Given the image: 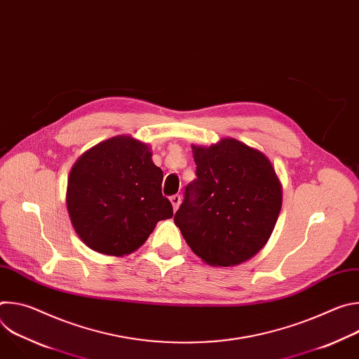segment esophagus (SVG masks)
Here are the masks:
<instances>
[{"label": "esophagus", "instance_id": "34e87169", "mask_svg": "<svg viewBox=\"0 0 359 359\" xmlns=\"http://www.w3.org/2000/svg\"><path fill=\"white\" fill-rule=\"evenodd\" d=\"M170 201H172L173 210L176 212L179 209V206H180V203H182V197L179 194H173V196H170Z\"/></svg>", "mask_w": 359, "mask_h": 359}]
</instances>
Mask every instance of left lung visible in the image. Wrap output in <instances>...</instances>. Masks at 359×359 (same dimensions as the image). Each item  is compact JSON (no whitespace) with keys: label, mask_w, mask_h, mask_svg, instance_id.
I'll return each instance as SVG.
<instances>
[{"label":"left lung","mask_w":359,"mask_h":359,"mask_svg":"<svg viewBox=\"0 0 359 359\" xmlns=\"http://www.w3.org/2000/svg\"><path fill=\"white\" fill-rule=\"evenodd\" d=\"M196 176L175 215L193 252L210 266H237L254 257L277 223L283 190L269 158L224 137L191 146Z\"/></svg>","instance_id":"obj_1"}]
</instances>
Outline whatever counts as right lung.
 <instances>
[{
	"label": "right lung",
	"mask_w": 359,
	"mask_h": 359,
	"mask_svg": "<svg viewBox=\"0 0 359 359\" xmlns=\"http://www.w3.org/2000/svg\"><path fill=\"white\" fill-rule=\"evenodd\" d=\"M162 180L149 144L126 135L95 144L68 177L67 208L76 234L100 254L133 252L158 222L173 217Z\"/></svg>",
	"instance_id": "obj_1"
}]
</instances>
